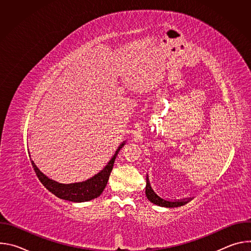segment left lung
Returning <instances> with one entry per match:
<instances>
[{
  "label": "left lung",
  "mask_w": 251,
  "mask_h": 251,
  "mask_svg": "<svg viewBox=\"0 0 251 251\" xmlns=\"http://www.w3.org/2000/svg\"><path fill=\"white\" fill-rule=\"evenodd\" d=\"M146 197L147 199L153 202L154 204H157L159 206H164V207H177V206H182L186 203H188V201H167L162 199L161 197H159L154 190L152 189L150 182L147 181V185H146Z\"/></svg>",
  "instance_id": "1"
}]
</instances>
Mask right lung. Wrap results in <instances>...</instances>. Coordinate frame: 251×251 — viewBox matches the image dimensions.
<instances>
[{
    "label": "right lung",
    "mask_w": 251,
    "mask_h": 251,
    "mask_svg": "<svg viewBox=\"0 0 251 251\" xmlns=\"http://www.w3.org/2000/svg\"><path fill=\"white\" fill-rule=\"evenodd\" d=\"M125 142L123 141L118 149L116 150L114 156L111 158V160L107 163V165L104 167L102 171H100L97 175L90 177L89 180L85 182L80 183H73V184H61L58 183L52 178H50L48 176H46L38 167L34 164V162L31 160V165L33 167V170L37 174L38 177L40 178L41 183L54 196L61 200L74 201V202H84L91 201L93 199H96L99 197L102 192L104 191L107 182L110 176V173L113 169V165L115 162V159L120 151V149L125 145Z\"/></svg>",
    "instance_id": "obj_1"
}]
</instances>
